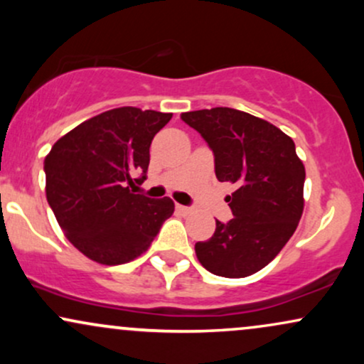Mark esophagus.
<instances>
[{
	"label": "esophagus",
	"instance_id": "esophagus-1",
	"mask_svg": "<svg viewBox=\"0 0 364 364\" xmlns=\"http://www.w3.org/2000/svg\"><path fill=\"white\" fill-rule=\"evenodd\" d=\"M176 210L181 212V214H190L191 207H186V205H181V203H176Z\"/></svg>",
	"mask_w": 364,
	"mask_h": 364
}]
</instances>
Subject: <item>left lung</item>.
Here are the masks:
<instances>
[{
	"label": "left lung",
	"mask_w": 364,
	"mask_h": 364,
	"mask_svg": "<svg viewBox=\"0 0 364 364\" xmlns=\"http://www.w3.org/2000/svg\"><path fill=\"white\" fill-rule=\"evenodd\" d=\"M215 156V176L236 186L228 196L232 219L215 220L195 253L208 272L248 277L277 257L304 208V166L294 141L269 121L231 107L183 112Z\"/></svg>",
	"instance_id": "8db88e82"
}]
</instances>
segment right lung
I'll return each mask as SVG.
<instances>
[{"label": "right lung", "mask_w": 364, "mask_h": 364, "mask_svg": "<svg viewBox=\"0 0 364 364\" xmlns=\"http://www.w3.org/2000/svg\"><path fill=\"white\" fill-rule=\"evenodd\" d=\"M171 118V112L116 107L83 121L46 156L49 207L70 243L90 260H135L173 215L169 196L135 193L149 169L150 144Z\"/></svg>", "instance_id": "add662e5"}]
</instances>
